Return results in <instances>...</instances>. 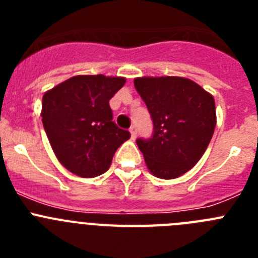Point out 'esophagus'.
I'll return each instance as SVG.
<instances>
[{
  "mask_svg": "<svg viewBox=\"0 0 258 258\" xmlns=\"http://www.w3.org/2000/svg\"><path fill=\"white\" fill-rule=\"evenodd\" d=\"M131 137H132V140H136L137 138V127L136 126H132L131 127Z\"/></svg>",
  "mask_w": 258,
  "mask_h": 258,
  "instance_id": "34e87169",
  "label": "esophagus"
}]
</instances>
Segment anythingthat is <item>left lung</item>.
Masks as SVG:
<instances>
[{"label":"left lung","instance_id":"1","mask_svg":"<svg viewBox=\"0 0 258 258\" xmlns=\"http://www.w3.org/2000/svg\"><path fill=\"white\" fill-rule=\"evenodd\" d=\"M134 86L154 121V136L137 140L150 172L174 179L206 152L217 122L211 93L186 77H137Z\"/></svg>","mask_w":258,"mask_h":258}]
</instances>
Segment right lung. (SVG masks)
Returning a JSON list of instances; mask_svg holds the SVG:
<instances>
[{"instance_id": "add662e5", "label": "right lung", "mask_w": 258, "mask_h": 258, "mask_svg": "<svg viewBox=\"0 0 258 258\" xmlns=\"http://www.w3.org/2000/svg\"><path fill=\"white\" fill-rule=\"evenodd\" d=\"M125 77L77 75L42 97V124L59 163L71 173L94 178L107 172L131 133L112 121L109 99Z\"/></svg>"}]
</instances>
